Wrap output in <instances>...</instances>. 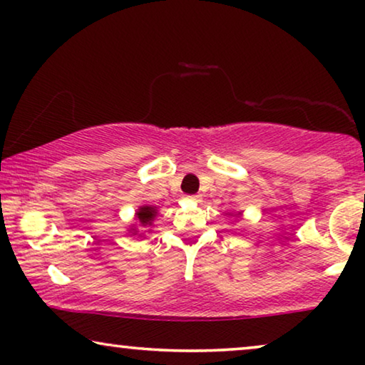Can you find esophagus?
Instances as JSON below:
<instances>
[{
    "instance_id": "obj_1",
    "label": "esophagus",
    "mask_w": 365,
    "mask_h": 365,
    "mask_svg": "<svg viewBox=\"0 0 365 365\" xmlns=\"http://www.w3.org/2000/svg\"><path fill=\"white\" fill-rule=\"evenodd\" d=\"M187 199L194 200V202H199L200 200V195H187Z\"/></svg>"
}]
</instances>
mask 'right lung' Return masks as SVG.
<instances>
[{
  "label": "right lung",
  "mask_w": 365,
  "mask_h": 365,
  "mask_svg": "<svg viewBox=\"0 0 365 365\" xmlns=\"http://www.w3.org/2000/svg\"><path fill=\"white\" fill-rule=\"evenodd\" d=\"M155 215H156V210L153 209V207H148V205L142 207V209H140V210L137 212V218H138V222L142 223L143 227H145V225H150V223L153 222Z\"/></svg>",
  "instance_id": "right-lung-1"
}]
</instances>
